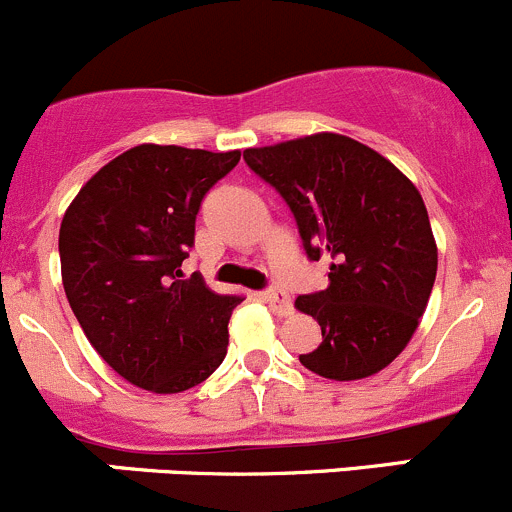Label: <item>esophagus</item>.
Wrapping results in <instances>:
<instances>
[{"label":"esophagus","instance_id":"esophagus-1","mask_svg":"<svg viewBox=\"0 0 512 512\" xmlns=\"http://www.w3.org/2000/svg\"><path fill=\"white\" fill-rule=\"evenodd\" d=\"M262 299L270 304L272 312H275V314H289V312H292V299H289L285 292H280V289H267V292H262Z\"/></svg>","mask_w":512,"mask_h":512}]
</instances>
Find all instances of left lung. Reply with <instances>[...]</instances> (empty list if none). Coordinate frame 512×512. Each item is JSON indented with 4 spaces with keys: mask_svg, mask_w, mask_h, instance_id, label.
Segmentation results:
<instances>
[{
    "mask_svg": "<svg viewBox=\"0 0 512 512\" xmlns=\"http://www.w3.org/2000/svg\"><path fill=\"white\" fill-rule=\"evenodd\" d=\"M245 160L285 198L309 260H332L327 289L294 299L322 327L302 366L332 381L379 374L411 342L436 282V237L416 185L332 131L245 148Z\"/></svg>",
    "mask_w": 512,
    "mask_h": 512,
    "instance_id": "obj_1",
    "label": "left lung"
}]
</instances>
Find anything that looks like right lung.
Returning a JSON list of instances; mask_svg holds the SVG:
<instances>
[{"label": "right lung", "mask_w": 512, "mask_h": 512, "mask_svg": "<svg viewBox=\"0 0 512 512\" xmlns=\"http://www.w3.org/2000/svg\"><path fill=\"white\" fill-rule=\"evenodd\" d=\"M240 151L141 143L91 175L59 230L61 282L91 347L153 394L203 384L227 354L240 294H218L183 260L200 200Z\"/></svg>", "instance_id": "add662e5"}]
</instances>
